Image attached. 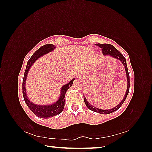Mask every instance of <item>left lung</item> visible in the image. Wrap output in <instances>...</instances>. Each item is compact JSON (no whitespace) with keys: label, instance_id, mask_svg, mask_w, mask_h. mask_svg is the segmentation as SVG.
I'll list each match as a JSON object with an SVG mask.
<instances>
[{"label":"left lung","instance_id":"8db88e82","mask_svg":"<svg viewBox=\"0 0 152 152\" xmlns=\"http://www.w3.org/2000/svg\"><path fill=\"white\" fill-rule=\"evenodd\" d=\"M97 46L101 48L102 49V51L103 55L107 56V55H109L110 56H112L114 58H116L117 60H120L121 61L123 65L125 66V72H126V75H127V91H126V93L124 96V98L122 100L119 104H118L116 107L113 108V109H108V110H103V109H98V108L95 107L94 106H92V104H91L87 101L86 97L84 96V102L86 105V107L88 108L90 110H92V111H94L98 113H100V114H104V115H107V114H110L113 112L115 111L117 109H119V108L121 107V105L123 104V102L125 101L126 98L127 96V94L129 93V74L128 72V69H127V62H126V60L124 58V56L122 55V53L120 52L119 51H118L116 48H115L114 46L110 45V44H107V43H96V44Z\"/></svg>","mask_w":152,"mask_h":152}]
</instances>
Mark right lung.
Returning a JSON list of instances; mask_svg holds the SVG:
<instances>
[{"mask_svg":"<svg viewBox=\"0 0 152 152\" xmlns=\"http://www.w3.org/2000/svg\"><path fill=\"white\" fill-rule=\"evenodd\" d=\"M55 48L56 47L53 44H46L38 49L30 58L29 61H27L26 70L25 71L23 80V95L25 103L27 104L28 107L35 115H37L39 118H42V119H48L50 117H53V116L58 115L62 112L64 108V104H65L64 98H65L66 92L67 90L70 88V87L72 85L73 82L75 79L73 78L69 83L61 87L60 96L59 97V99L54 103L50 105H39L33 103L28 99L26 94V89H25V82H26L27 75L29 72L30 68L38 58L53 51Z\"/></svg>","mask_w":152,"mask_h":152,"instance_id":"add662e5","label":"right lung"}]
</instances>
